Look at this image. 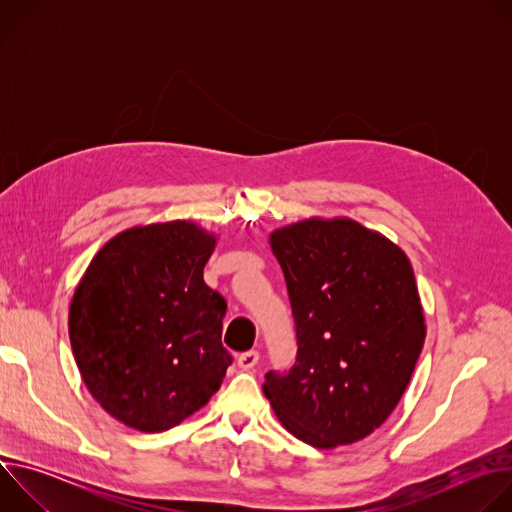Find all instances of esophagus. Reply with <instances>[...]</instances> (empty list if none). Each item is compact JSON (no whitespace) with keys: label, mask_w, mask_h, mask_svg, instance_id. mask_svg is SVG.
Here are the masks:
<instances>
[{"label":"esophagus","mask_w":512,"mask_h":512,"mask_svg":"<svg viewBox=\"0 0 512 512\" xmlns=\"http://www.w3.org/2000/svg\"><path fill=\"white\" fill-rule=\"evenodd\" d=\"M237 362H239V367H241V369L249 371V369H253L255 364L259 362V352H257V350H247V352H241V354L237 356Z\"/></svg>","instance_id":"34e87169"}]
</instances>
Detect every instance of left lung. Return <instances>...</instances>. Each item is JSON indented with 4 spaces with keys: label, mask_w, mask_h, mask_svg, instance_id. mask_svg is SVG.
Wrapping results in <instances>:
<instances>
[{
    "label": "left lung",
    "mask_w": 512,
    "mask_h": 512,
    "mask_svg": "<svg viewBox=\"0 0 512 512\" xmlns=\"http://www.w3.org/2000/svg\"><path fill=\"white\" fill-rule=\"evenodd\" d=\"M294 316L296 364L265 375V397L298 440L330 450L373 433L397 407L425 324L407 255L348 218L271 235Z\"/></svg>",
    "instance_id": "1"
}]
</instances>
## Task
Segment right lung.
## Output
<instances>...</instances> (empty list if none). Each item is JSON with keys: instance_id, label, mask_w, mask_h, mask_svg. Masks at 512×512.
<instances>
[{"instance_id": "right-lung-1", "label": "right lung", "mask_w": 512, "mask_h": 512, "mask_svg": "<svg viewBox=\"0 0 512 512\" xmlns=\"http://www.w3.org/2000/svg\"><path fill=\"white\" fill-rule=\"evenodd\" d=\"M214 237L174 221L111 239L91 261L68 334L91 395L121 423L166 431L221 389L227 302L204 283Z\"/></svg>"}]
</instances>
